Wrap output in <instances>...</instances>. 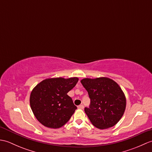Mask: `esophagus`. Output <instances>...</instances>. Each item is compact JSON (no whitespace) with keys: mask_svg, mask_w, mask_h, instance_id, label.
Returning a JSON list of instances; mask_svg holds the SVG:
<instances>
[{"mask_svg":"<svg viewBox=\"0 0 152 152\" xmlns=\"http://www.w3.org/2000/svg\"><path fill=\"white\" fill-rule=\"evenodd\" d=\"M78 108H80V109H83V108H84V106H83V104H80V105H79L78 106Z\"/></svg>","mask_w":152,"mask_h":152,"instance_id":"obj_1","label":"esophagus"}]
</instances>
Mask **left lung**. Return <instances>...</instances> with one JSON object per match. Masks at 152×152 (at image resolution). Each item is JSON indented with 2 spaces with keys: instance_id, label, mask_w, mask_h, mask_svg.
Listing matches in <instances>:
<instances>
[{
  "instance_id": "left-lung-1",
  "label": "left lung",
  "mask_w": 152,
  "mask_h": 152,
  "mask_svg": "<svg viewBox=\"0 0 152 152\" xmlns=\"http://www.w3.org/2000/svg\"><path fill=\"white\" fill-rule=\"evenodd\" d=\"M82 84L91 100L84 110L91 124L100 129L114 126L120 120L126 107V99L122 89L112 79L101 77L84 78Z\"/></svg>"
}]
</instances>
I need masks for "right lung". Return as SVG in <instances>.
Returning a JSON list of instances; mask_svg holds the SVG:
<instances>
[{
  "instance_id": "1",
  "label": "right lung",
  "mask_w": 152,
  "mask_h": 152,
  "mask_svg": "<svg viewBox=\"0 0 152 152\" xmlns=\"http://www.w3.org/2000/svg\"><path fill=\"white\" fill-rule=\"evenodd\" d=\"M78 82L76 77L54 78L44 80L36 86L31 93L30 105L40 124L57 129L69 121L77 107L67 93Z\"/></svg>"
}]
</instances>
